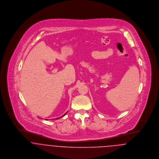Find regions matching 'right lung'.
<instances>
[{
    "mask_svg": "<svg viewBox=\"0 0 159 159\" xmlns=\"http://www.w3.org/2000/svg\"><path fill=\"white\" fill-rule=\"evenodd\" d=\"M66 113L64 114V115H63V116H61V117H63V116H65V115H66ZM61 117H60V118H61ZM59 119V118H56V119Z\"/></svg>",
    "mask_w": 159,
    "mask_h": 159,
    "instance_id": "1",
    "label": "right lung"
}]
</instances>
